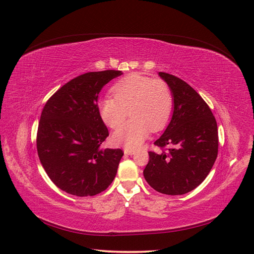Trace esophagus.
Wrapping results in <instances>:
<instances>
[{
  "label": "esophagus",
  "instance_id": "1",
  "mask_svg": "<svg viewBox=\"0 0 254 254\" xmlns=\"http://www.w3.org/2000/svg\"><path fill=\"white\" fill-rule=\"evenodd\" d=\"M125 154H126V155H128V156H132V155L135 154V151H132V149L126 148V149H125Z\"/></svg>",
  "mask_w": 254,
  "mask_h": 254
}]
</instances>
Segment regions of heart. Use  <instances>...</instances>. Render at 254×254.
Wrapping results in <instances>:
<instances>
[{
  "instance_id": "1",
  "label": "heart",
  "mask_w": 254,
  "mask_h": 254,
  "mask_svg": "<svg viewBox=\"0 0 254 254\" xmlns=\"http://www.w3.org/2000/svg\"><path fill=\"white\" fill-rule=\"evenodd\" d=\"M114 97L99 100L101 119L110 127H117L130 110L133 118L121 125L113 134V141L128 149L139 147L149 129H162L172 115L174 98L166 82L133 73L113 87Z\"/></svg>"
}]
</instances>
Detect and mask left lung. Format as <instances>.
Here are the masks:
<instances>
[{"label": "left lung", "instance_id": "left-lung-1", "mask_svg": "<svg viewBox=\"0 0 254 254\" xmlns=\"http://www.w3.org/2000/svg\"><path fill=\"white\" fill-rule=\"evenodd\" d=\"M170 87L173 115L155 144L168 152H148L143 176L149 186L165 194H184L208 176L218 156L217 121L203 98L189 83L172 74L159 72Z\"/></svg>", "mask_w": 254, "mask_h": 254}]
</instances>
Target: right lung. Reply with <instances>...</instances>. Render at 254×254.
Segmentation results:
<instances>
[{"label": "right lung", "mask_w": 254, "mask_h": 254, "mask_svg": "<svg viewBox=\"0 0 254 254\" xmlns=\"http://www.w3.org/2000/svg\"><path fill=\"white\" fill-rule=\"evenodd\" d=\"M121 74L107 70L79 75L55 92L43 109L37 154L51 181L65 192L95 195L114 180L124 152L100 147L109 130L97 100L103 86Z\"/></svg>", "instance_id": "obj_1"}]
</instances>
